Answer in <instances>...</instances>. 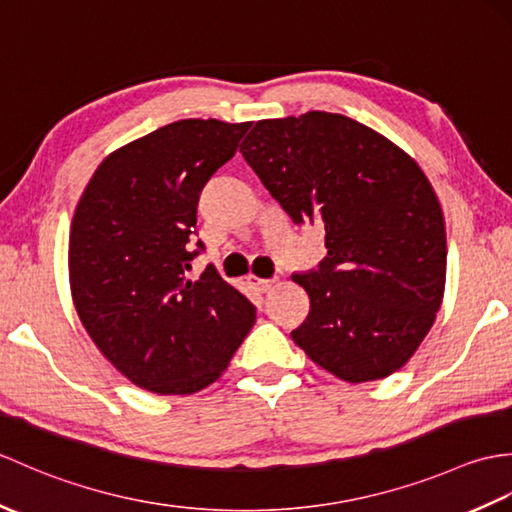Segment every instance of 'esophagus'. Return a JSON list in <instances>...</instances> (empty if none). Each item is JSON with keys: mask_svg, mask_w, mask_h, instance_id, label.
Segmentation results:
<instances>
[{"mask_svg": "<svg viewBox=\"0 0 512 512\" xmlns=\"http://www.w3.org/2000/svg\"><path fill=\"white\" fill-rule=\"evenodd\" d=\"M248 284L253 286L257 292H268L270 288H273L275 279H259V277H248Z\"/></svg>", "mask_w": 512, "mask_h": 512, "instance_id": "obj_1", "label": "esophagus"}]
</instances>
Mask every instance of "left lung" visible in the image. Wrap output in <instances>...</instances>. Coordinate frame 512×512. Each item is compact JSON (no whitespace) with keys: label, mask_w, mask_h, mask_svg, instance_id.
<instances>
[{"label":"left lung","mask_w":512,"mask_h":512,"mask_svg":"<svg viewBox=\"0 0 512 512\" xmlns=\"http://www.w3.org/2000/svg\"><path fill=\"white\" fill-rule=\"evenodd\" d=\"M295 224H321L317 270L295 273L310 312L290 336L347 383L405 365L436 321L447 279L440 202L416 160L352 118H268L239 147Z\"/></svg>","instance_id":"8db88e82"}]
</instances>
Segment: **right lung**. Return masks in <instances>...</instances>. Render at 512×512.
I'll list each match as a JSON object with an SVG mask.
<instances>
[{
  "instance_id": "right-lung-1",
  "label": "right lung",
  "mask_w": 512,
  "mask_h": 512,
  "mask_svg": "<svg viewBox=\"0 0 512 512\" xmlns=\"http://www.w3.org/2000/svg\"><path fill=\"white\" fill-rule=\"evenodd\" d=\"M248 123L187 118L107 156L70 228V288L96 347L134 385L184 396L222 376L255 306L206 266L189 279L204 184Z\"/></svg>"
}]
</instances>
